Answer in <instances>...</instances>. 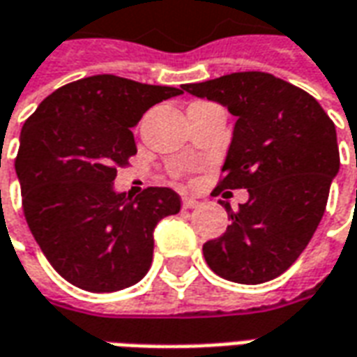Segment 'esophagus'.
Masks as SVG:
<instances>
[{
  "mask_svg": "<svg viewBox=\"0 0 357 357\" xmlns=\"http://www.w3.org/2000/svg\"><path fill=\"white\" fill-rule=\"evenodd\" d=\"M199 204H201V202L197 201V199H193V197H183V199H181V206H183V208H187V210L197 208Z\"/></svg>",
  "mask_w": 357,
  "mask_h": 357,
  "instance_id": "esophagus-1",
  "label": "esophagus"
}]
</instances>
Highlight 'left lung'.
I'll list each match as a JSON object with an SVG mask.
<instances>
[{"mask_svg": "<svg viewBox=\"0 0 357 357\" xmlns=\"http://www.w3.org/2000/svg\"><path fill=\"white\" fill-rule=\"evenodd\" d=\"M183 89L237 116L212 195H250L237 210L225 202L231 225L204 243V260L233 283L275 279L296 262L321 222L340 166L335 124L307 91L268 73H233Z\"/></svg>", "mask_w": 357, "mask_h": 357, "instance_id": "left-lung-1", "label": "left lung"}]
</instances>
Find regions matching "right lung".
Masks as SVG:
<instances>
[{"mask_svg": "<svg viewBox=\"0 0 357 357\" xmlns=\"http://www.w3.org/2000/svg\"><path fill=\"white\" fill-rule=\"evenodd\" d=\"M183 93L97 74L47 95L22 126L15 170L36 243L59 275L89 292L126 289L153 262V231L181 208L168 187L114 193L137 153L130 128L153 105Z\"/></svg>", "mask_w": 357, "mask_h": 357, "instance_id": "obj_1", "label": "right lung"}]
</instances>
